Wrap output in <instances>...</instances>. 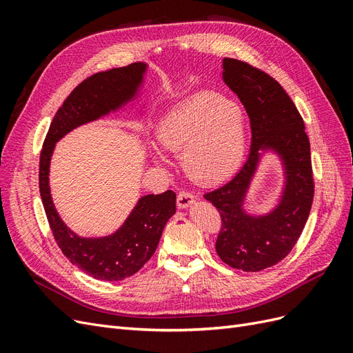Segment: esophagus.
<instances>
[{
    "instance_id": "34e87169",
    "label": "esophagus",
    "mask_w": 353,
    "mask_h": 353,
    "mask_svg": "<svg viewBox=\"0 0 353 353\" xmlns=\"http://www.w3.org/2000/svg\"><path fill=\"white\" fill-rule=\"evenodd\" d=\"M194 200H196V197L193 194L188 193V191H185V190H183V191H179L178 196H176V205H178V208L184 209V208H188L191 203H194Z\"/></svg>"
}]
</instances>
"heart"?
<instances>
[{
	"label": "heart",
	"mask_w": 353,
	"mask_h": 353,
	"mask_svg": "<svg viewBox=\"0 0 353 353\" xmlns=\"http://www.w3.org/2000/svg\"><path fill=\"white\" fill-rule=\"evenodd\" d=\"M157 140L166 150L184 154L191 176L200 183H216L243 157L244 114L236 101L200 92L165 117Z\"/></svg>",
	"instance_id": "1"
}]
</instances>
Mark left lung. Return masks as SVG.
Returning a JSON list of instances; mask_svg holds the SVG:
<instances>
[{
	"label": "left lung",
	"instance_id": "1",
	"mask_svg": "<svg viewBox=\"0 0 353 353\" xmlns=\"http://www.w3.org/2000/svg\"><path fill=\"white\" fill-rule=\"evenodd\" d=\"M223 81L237 94L250 119V153L228 183L205 193L219 212L216 253L231 268L258 272L292 252L312 208L315 181L311 144L296 104L270 73L237 59L223 60ZM275 148L283 157L288 184L283 200L266 217H249L241 209L261 148Z\"/></svg>",
	"mask_w": 353,
	"mask_h": 353
}]
</instances>
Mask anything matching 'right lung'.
Segmentation results:
<instances>
[{
  "instance_id": "obj_1",
  "label": "right lung",
  "mask_w": 353,
  "mask_h": 353,
  "mask_svg": "<svg viewBox=\"0 0 353 353\" xmlns=\"http://www.w3.org/2000/svg\"><path fill=\"white\" fill-rule=\"evenodd\" d=\"M144 70L143 63H132L83 79L52 117L39 156V193L52 236L73 265L97 280L121 281L143 268L156 252L166 222L175 213L176 196L172 190L144 196L112 236L82 239L65 225L52 205L48 187L50 159L54 144L73 128L97 119L132 99Z\"/></svg>"
}]
</instances>
